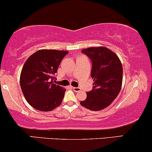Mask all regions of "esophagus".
<instances>
[{"mask_svg": "<svg viewBox=\"0 0 152 152\" xmlns=\"http://www.w3.org/2000/svg\"><path fill=\"white\" fill-rule=\"evenodd\" d=\"M73 88V90H74L75 92H79L81 90V89H80V87H72Z\"/></svg>", "mask_w": 152, "mask_h": 152, "instance_id": "obj_1", "label": "esophagus"}]
</instances>
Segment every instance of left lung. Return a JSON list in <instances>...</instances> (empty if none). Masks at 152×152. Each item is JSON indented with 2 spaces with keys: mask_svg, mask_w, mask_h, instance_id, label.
I'll use <instances>...</instances> for the list:
<instances>
[{
  "mask_svg": "<svg viewBox=\"0 0 152 152\" xmlns=\"http://www.w3.org/2000/svg\"><path fill=\"white\" fill-rule=\"evenodd\" d=\"M92 62L91 77L92 90L87 92V98L81 106L91 110H101L108 107L121 91L123 82V66L118 56L104 46L82 49Z\"/></svg>",
  "mask_w": 152,
  "mask_h": 152,
  "instance_id": "obj_1",
  "label": "left lung"
}]
</instances>
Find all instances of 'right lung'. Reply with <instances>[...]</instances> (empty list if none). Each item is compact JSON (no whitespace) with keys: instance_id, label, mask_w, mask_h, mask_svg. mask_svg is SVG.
<instances>
[{"instance_id":"right-lung-1","label":"right lung","mask_w":152,"mask_h":152,"mask_svg":"<svg viewBox=\"0 0 152 152\" xmlns=\"http://www.w3.org/2000/svg\"><path fill=\"white\" fill-rule=\"evenodd\" d=\"M68 51L37 50L29 56L20 74V87L28 104L41 111H50L61 104L66 89L54 84L60 63Z\"/></svg>"}]
</instances>
